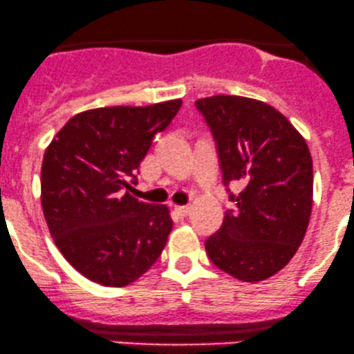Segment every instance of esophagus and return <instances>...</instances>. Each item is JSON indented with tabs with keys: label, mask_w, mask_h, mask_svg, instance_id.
<instances>
[{
	"label": "esophagus",
	"mask_w": 354,
	"mask_h": 354,
	"mask_svg": "<svg viewBox=\"0 0 354 354\" xmlns=\"http://www.w3.org/2000/svg\"><path fill=\"white\" fill-rule=\"evenodd\" d=\"M176 212L182 218H185V216L191 214V206H176Z\"/></svg>",
	"instance_id": "1"
}]
</instances>
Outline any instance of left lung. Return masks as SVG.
Here are the masks:
<instances>
[{
  "instance_id": "8db88e82",
  "label": "left lung",
  "mask_w": 354,
  "mask_h": 354,
  "mask_svg": "<svg viewBox=\"0 0 354 354\" xmlns=\"http://www.w3.org/2000/svg\"><path fill=\"white\" fill-rule=\"evenodd\" d=\"M211 128L223 184H241L218 233L206 239L212 263L243 282H260L292 260L313 211V157L275 108L241 96L196 101Z\"/></svg>"
}]
</instances>
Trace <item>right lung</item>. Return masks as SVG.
<instances>
[{
	"label": "right lung",
	"instance_id": "add662e5",
	"mask_svg": "<svg viewBox=\"0 0 354 354\" xmlns=\"http://www.w3.org/2000/svg\"><path fill=\"white\" fill-rule=\"evenodd\" d=\"M182 101L111 106L72 116L45 150L41 209L57 248L79 273L106 287L143 275L172 231L169 207L142 203L124 189L153 138Z\"/></svg>",
	"mask_w": 354,
	"mask_h": 354
}]
</instances>
